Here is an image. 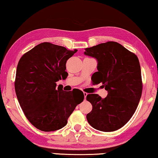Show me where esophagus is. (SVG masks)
<instances>
[{
    "label": "esophagus",
    "instance_id": "1",
    "mask_svg": "<svg viewBox=\"0 0 158 158\" xmlns=\"http://www.w3.org/2000/svg\"><path fill=\"white\" fill-rule=\"evenodd\" d=\"M83 94H84V97H85V99H86V96L87 95V93H85V92H83Z\"/></svg>",
    "mask_w": 158,
    "mask_h": 158
}]
</instances>
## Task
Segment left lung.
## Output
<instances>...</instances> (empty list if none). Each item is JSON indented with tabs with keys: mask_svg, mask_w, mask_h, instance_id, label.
<instances>
[{
	"mask_svg": "<svg viewBox=\"0 0 158 158\" xmlns=\"http://www.w3.org/2000/svg\"><path fill=\"white\" fill-rule=\"evenodd\" d=\"M84 54L98 60V72L92 76L94 84L102 82L108 92L102 99L89 94L86 99L93 105L87 114L88 123L104 132L119 129L132 117L141 98L143 83L136 55L115 42L86 48Z\"/></svg>",
	"mask_w": 158,
	"mask_h": 158,
	"instance_id": "obj_1",
	"label": "left lung"
}]
</instances>
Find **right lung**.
Here are the masks:
<instances>
[{
    "mask_svg": "<svg viewBox=\"0 0 158 158\" xmlns=\"http://www.w3.org/2000/svg\"><path fill=\"white\" fill-rule=\"evenodd\" d=\"M77 49L43 42L25 53L19 60L15 89L27 118L42 131L64 127L77 104L84 99L81 90L64 91L56 82L65 79V64Z\"/></svg>",
    "mask_w": 158,
    "mask_h": 158,
    "instance_id": "right-lung-1",
    "label": "right lung"
}]
</instances>
